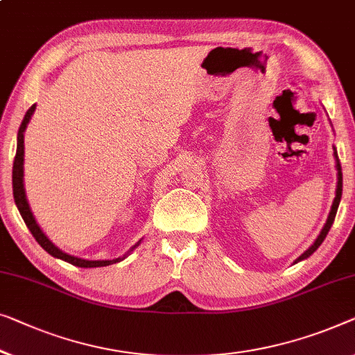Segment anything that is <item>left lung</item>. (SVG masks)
<instances>
[{"label":"left lung","instance_id":"8db88e82","mask_svg":"<svg viewBox=\"0 0 355 355\" xmlns=\"http://www.w3.org/2000/svg\"><path fill=\"white\" fill-rule=\"evenodd\" d=\"M335 158H336V169H338V189H336L335 202H333V205H331V211H330V214H328V219H327L325 227L322 229V232H320V235H318V237H317V240L314 241V245H312L311 248L307 250V251H304V253H302V254L300 256V258L296 259V263H297V261H301V259L309 258V256H311L312 253H314V251L318 248V246L322 245V241L325 240L328 230L331 229L333 220H335V216H336V211H338V207H340V200H341V195H343V173H341V163H340V158H338L336 150H335Z\"/></svg>","mask_w":355,"mask_h":355}]
</instances>
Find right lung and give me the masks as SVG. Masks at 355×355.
Returning <instances> with one entry per match:
<instances>
[{
    "label": "right lung",
    "mask_w": 355,
    "mask_h": 355,
    "mask_svg": "<svg viewBox=\"0 0 355 355\" xmlns=\"http://www.w3.org/2000/svg\"><path fill=\"white\" fill-rule=\"evenodd\" d=\"M35 107H37L35 104L30 107V109L27 110V114H25V116H24L22 123H20V128L17 132V150H15L14 166H12V193H14L15 205H17V208L20 211V216H22V219L25 220V224H27V227L30 229V232H32L35 240H37L41 245V248H44L51 256H54V258L67 261V263L78 266V267H104V266L120 263V261L125 259V256H123V258H116V259H110V261H88V259L76 258V256L67 254V253H64V251H60L58 246H54L53 243H51L49 239L46 237V235L41 232V229L38 227L37 220H35L32 211H30L27 197H25V189H24V131L28 125L30 118H32V115H33ZM132 248H135V246H132Z\"/></svg>",
    "instance_id": "right-lung-1"
}]
</instances>
